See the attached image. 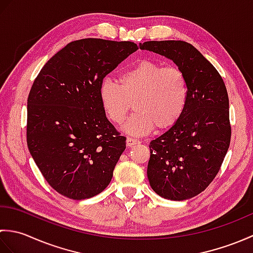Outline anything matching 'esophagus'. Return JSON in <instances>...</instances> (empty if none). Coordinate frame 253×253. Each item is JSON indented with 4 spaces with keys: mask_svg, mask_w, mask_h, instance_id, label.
Here are the masks:
<instances>
[{
    "mask_svg": "<svg viewBox=\"0 0 253 253\" xmlns=\"http://www.w3.org/2000/svg\"><path fill=\"white\" fill-rule=\"evenodd\" d=\"M127 147H132L135 146V144H138L140 143V141L138 140V139H135V138H131V137H128L127 138Z\"/></svg>",
    "mask_w": 253,
    "mask_h": 253,
    "instance_id": "34e87169",
    "label": "esophagus"
}]
</instances>
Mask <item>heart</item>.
<instances>
[{
    "label": "heart",
    "mask_w": 253,
    "mask_h": 253,
    "mask_svg": "<svg viewBox=\"0 0 253 253\" xmlns=\"http://www.w3.org/2000/svg\"><path fill=\"white\" fill-rule=\"evenodd\" d=\"M118 82L106 79L101 84V106L111 122L121 125L133 104L136 112L125 126L131 135H147L154 128L168 130L185 113L189 83L179 67L146 58L125 69Z\"/></svg>",
    "instance_id": "b5f03b06"
}]
</instances>
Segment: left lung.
I'll return each instance as SVG.
<instances>
[{"instance_id": "obj_1", "label": "left lung", "mask_w": 253, "mask_h": 253, "mask_svg": "<svg viewBox=\"0 0 253 253\" xmlns=\"http://www.w3.org/2000/svg\"><path fill=\"white\" fill-rule=\"evenodd\" d=\"M173 60L186 74L189 99L180 120L150 142V186L169 200L198 196L215 178L232 136L228 94L221 75L190 43L180 40L140 44Z\"/></svg>"}]
</instances>
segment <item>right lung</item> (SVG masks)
Returning a JSON list of instances; mask_svg holds the SVG:
<instances>
[{"label":"right lung","instance_id":"add662e5","mask_svg":"<svg viewBox=\"0 0 253 253\" xmlns=\"http://www.w3.org/2000/svg\"><path fill=\"white\" fill-rule=\"evenodd\" d=\"M138 50L130 41L80 39L53 55L27 102V144L49 185L74 200L103 191L126 149L102 109L103 78Z\"/></svg>","mask_w":253,"mask_h":253}]
</instances>
